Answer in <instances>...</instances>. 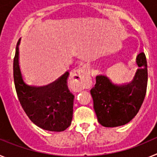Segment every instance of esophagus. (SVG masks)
I'll return each mask as SVG.
<instances>
[{
	"label": "esophagus",
	"instance_id": "obj_1",
	"mask_svg": "<svg viewBox=\"0 0 157 157\" xmlns=\"http://www.w3.org/2000/svg\"><path fill=\"white\" fill-rule=\"evenodd\" d=\"M72 85L77 91L88 88L91 85L90 70L86 67H82L73 71L71 74Z\"/></svg>",
	"mask_w": 157,
	"mask_h": 157
}]
</instances>
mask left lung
Wrapping results in <instances>:
<instances>
[{
    "label": "left lung",
    "instance_id": "obj_1",
    "mask_svg": "<svg viewBox=\"0 0 157 157\" xmlns=\"http://www.w3.org/2000/svg\"><path fill=\"white\" fill-rule=\"evenodd\" d=\"M139 69L127 85H115L105 75L96 77L90 90L98 120L105 127L125 125L137 115L146 94L148 71L146 57L140 52L136 58Z\"/></svg>",
    "mask_w": 157,
    "mask_h": 157
}]
</instances>
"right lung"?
I'll return each mask as SVG.
<instances>
[{"label":"right lung","instance_id":"right-lung-1","mask_svg":"<svg viewBox=\"0 0 157 157\" xmlns=\"http://www.w3.org/2000/svg\"><path fill=\"white\" fill-rule=\"evenodd\" d=\"M13 60V77L18 98L23 110L33 123L41 129L60 132L71 125L74 95L69 91L67 79L69 72L49 85H28L24 81L19 63V45Z\"/></svg>","mask_w":157,"mask_h":157}]
</instances>
